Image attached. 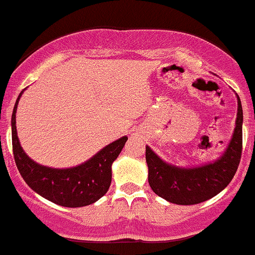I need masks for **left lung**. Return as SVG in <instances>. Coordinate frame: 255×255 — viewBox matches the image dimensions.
Wrapping results in <instances>:
<instances>
[{
    "label": "left lung",
    "instance_id": "obj_1",
    "mask_svg": "<svg viewBox=\"0 0 255 255\" xmlns=\"http://www.w3.org/2000/svg\"><path fill=\"white\" fill-rule=\"evenodd\" d=\"M238 100V112L232 139L221 158L197 168H180L161 160L148 145L145 160L148 181L158 196L176 205H196L220 194L235 176L242 155L243 110Z\"/></svg>",
    "mask_w": 255,
    "mask_h": 255
}]
</instances>
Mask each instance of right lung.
<instances>
[{
  "label": "right lung",
  "mask_w": 255,
  "mask_h": 255,
  "mask_svg": "<svg viewBox=\"0 0 255 255\" xmlns=\"http://www.w3.org/2000/svg\"><path fill=\"white\" fill-rule=\"evenodd\" d=\"M18 96L12 113V148L18 171L28 186L49 201L64 207H82L101 199L111 185L112 163L120 155L127 137L110 143L91 159L69 169H53L33 161L19 144L16 129Z\"/></svg>",
  "instance_id": "right-lung-1"
}]
</instances>
